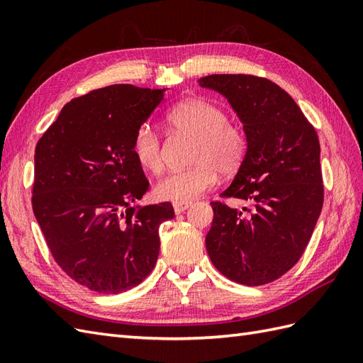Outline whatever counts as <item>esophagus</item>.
<instances>
[{
    "label": "esophagus",
    "instance_id": "esophagus-1",
    "mask_svg": "<svg viewBox=\"0 0 363 363\" xmlns=\"http://www.w3.org/2000/svg\"><path fill=\"white\" fill-rule=\"evenodd\" d=\"M189 207H191L190 202H174L173 203V208H174L176 215H181V213H184Z\"/></svg>",
    "mask_w": 363,
    "mask_h": 363
}]
</instances>
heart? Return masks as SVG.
<instances>
[{"label": "heart", "mask_w": 363, "mask_h": 363, "mask_svg": "<svg viewBox=\"0 0 363 363\" xmlns=\"http://www.w3.org/2000/svg\"><path fill=\"white\" fill-rule=\"evenodd\" d=\"M174 132L191 136L190 161L185 170L170 172L156 182L157 199L189 202L199 198L218 182L219 172L235 173L247 155V136L239 125L228 123L227 113L206 99L191 98L176 104L167 113ZM132 152L143 169L160 173L164 169L161 139L150 125H141L133 136Z\"/></svg>", "instance_id": "obj_1"}]
</instances>
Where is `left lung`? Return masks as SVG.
I'll return each mask as SVG.
<instances>
[{
	"label": "left lung",
	"mask_w": 363,
	"mask_h": 363,
	"mask_svg": "<svg viewBox=\"0 0 363 363\" xmlns=\"http://www.w3.org/2000/svg\"><path fill=\"white\" fill-rule=\"evenodd\" d=\"M198 82L228 99L248 143L235 181L220 194L248 206L238 210L211 202L207 253L230 281L248 286L273 282L303 255L323 206L318 133L270 79L208 75Z\"/></svg>",
	"instance_id": "obj_1"
}]
</instances>
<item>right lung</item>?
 I'll return each mask as SVG.
<instances>
[{"label": "right lung", "instance_id": "add662e5", "mask_svg": "<svg viewBox=\"0 0 363 363\" xmlns=\"http://www.w3.org/2000/svg\"><path fill=\"white\" fill-rule=\"evenodd\" d=\"M165 89L115 84L67 102L35 148L32 207L57 264L91 291L141 284L160 255L170 202L132 206L148 181L132 152Z\"/></svg>", "mask_w": 363, "mask_h": 363}]
</instances>
